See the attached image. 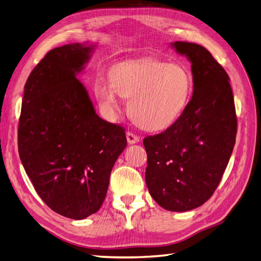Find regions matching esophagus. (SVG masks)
Listing matches in <instances>:
<instances>
[{"instance_id": "obj_1", "label": "esophagus", "mask_w": 261, "mask_h": 261, "mask_svg": "<svg viewBox=\"0 0 261 261\" xmlns=\"http://www.w3.org/2000/svg\"><path fill=\"white\" fill-rule=\"evenodd\" d=\"M126 141H128L129 144H135L140 141V138L137 135H135V133L129 131V132H126Z\"/></svg>"}]
</instances>
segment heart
I'll return each instance as SVG.
<instances>
[{
    "label": "heart",
    "mask_w": 261,
    "mask_h": 261,
    "mask_svg": "<svg viewBox=\"0 0 261 261\" xmlns=\"http://www.w3.org/2000/svg\"><path fill=\"white\" fill-rule=\"evenodd\" d=\"M93 91L109 115L119 110L120 98H130L132 119L145 130L162 131L174 124L188 108L193 77L182 64L153 58L129 61L113 66L110 83H96Z\"/></svg>",
    "instance_id": "b5f03b06"
}]
</instances>
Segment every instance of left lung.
<instances>
[{
  "instance_id": "obj_1",
  "label": "left lung",
  "mask_w": 261,
  "mask_h": 261,
  "mask_svg": "<svg viewBox=\"0 0 261 261\" xmlns=\"http://www.w3.org/2000/svg\"><path fill=\"white\" fill-rule=\"evenodd\" d=\"M171 46L192 64L193 96L174 124L144 138L145 182L164 210L186 212L218 186L235 145L237 118L229 77L211 53L194 43Z\"/></svg>"
}]
</instances>
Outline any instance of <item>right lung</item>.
<instances>
[{
  "label": "right lung",
  "instance_id": "obj_1",
  "mask_svg": "<svg viewBox=\"0 0 261 261\" xmlns=\"http://www.w3.org/2000/svg\"><path fill=\"white\" fill-rule=\"evenodd\" d=\"M95 45L49 50L24 87L18 153L45 204L59 215L84 219L101 207L111 170L126 146L122 126L100 118L77 78Z\"/></svg>",
  "mask_w": 261,
  "mask_h": 261
}]
</instances>
